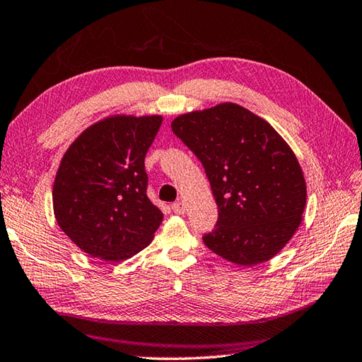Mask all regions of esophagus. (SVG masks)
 <instances>
[{
    "label": "esophagus",
    "instance_id": "34e87169",
    "mask_svg": "<svg viewBox=\"0 0 362 362\" xmlns=\"http://www.w3.org/2000/svg\"><path fill=\"white\" fill-rule=\"evenodd\" d=\"M172 209L175 214H180V216H182V214L186 212V204H184L182 202H176L172 204Z\"/></svg>",
    "mask_w": 362,
    "mask_h": 362
}]
</instances>
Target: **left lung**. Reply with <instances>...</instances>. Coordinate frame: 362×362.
Listing matches in <instances>:
<instances>
[{
	"instance_id": "1",
	"label": "left lung",
	"mask_w": 362,
	"mask_h": 362,
	"mask_svg": "<svg viewBox=\"0 0 362 362\" xmlns=\"http://www.w3.org/2000/svg\"><path fill=\"white\" fill-rule=\"evenodd\" d=\"M172 131L202 162L218 208L204 245L248 267L275 256L297 231L306 204L305 178L289 145L233 103L176 117Z\"/></svg>"
}]
</instances>
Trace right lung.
Segmentation results:
<instances>
[{
    "label": "right lung",
    "mask_w": 362,
    "mask_h": 362,
    "mask_svg": "<svg viewBox=\"0 0 362 362\" xmlns=\"http://www.w3.org/2000/svg\"><path fill=\"white\" fill-rule=\"evenodd\" d=\"M162 117H112L87 128L59 167L54 216L61 230L105 261L134 256L151 242L162 222L146 189L145 154Z\"/></svg>",
    "instance_id": "add662e5"
}]
</instances>
